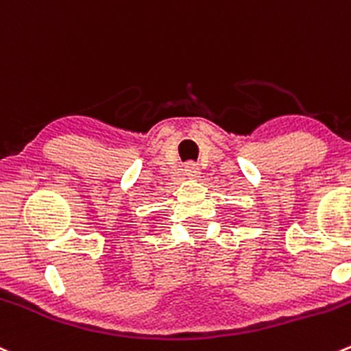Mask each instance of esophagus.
Returning a JSON list of instances; mask_svg holds the SVG:
<instances>
[{
  "label": "esophagus",
  "mask_w": 351,
  "mask_h": 351,
  "mask_svg": "<svg viewBox=\"0 0 351 351\" xmlns=\"http://www.w3.org/2000/svg\"><path fill=\"white\" fill-rule=\"evenodd\" d=\"M183 171H185V175L192 180V178H195V176H199V166H197L195 162H186Z\"/></svg>",
  "instance_id": "34e87169"
}]
</instances>
